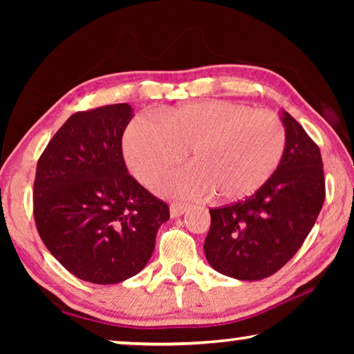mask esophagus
Wrapping results in <instances>:
<instances>
[{
	"mask_svg": "<svg viewBox=\"0 0 354 354\" xmlns=\"http://www.w3.org/2000/svg\"><path fill=\"white\" fill-rule=\"evenodd\" d=\"M185 207L184 205H179V203H171L170 205V215L173 218H178V217H181V215L185 212Z\"/></svg>",
	"mask_w": 354,
	"mask_h": 354,
	"instance_id": "obj_1",
	"label": "esophagus"
}]
</instances>
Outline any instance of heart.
Wrapping results in <instances>:
<instances>
[{"label":"heart","mask_w":354,"mask_h":354,"mask_svg":"<svg viewBox=\"0 0 354 354\" xmlns=\"http://www.w3.org/2000/svg\"><path fill=\"white\" fill-rule=\"evenodd\" d=\"M286 128L268 111L231 101L190 103L160 113L159 122L136 117L123 136V154L133 175L149 184L181 164L192 167L156 183L159 194L178 200L232 203L259 190L284 158Z\"/></svg>","instance_id":"heart-1"}]
</instances>
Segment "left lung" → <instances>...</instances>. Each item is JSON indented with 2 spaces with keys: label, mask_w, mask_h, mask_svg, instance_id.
Returning <instances> with one entry per match:
<instances>
[{
  "label": "left lung",
  "mask_w": 354,
  "mask_h": 354,
  "mask_svg": "<svg viewBox=\"0 0 354 354\" xmlns=\"http://www.w3.org/2000/svg\"><path fill=\"white\" fill-rule=\"evenodd\" d=\"M287 145L273 176L245 201L212 207L205 254L226 277L257 281L286 266L313 230L325 201L320 148L283 112Z\"/></svg>",
  "instance_id": "8db88e82"
}]
</instances>
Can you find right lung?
Here are the masks:
<instances>
[{
	"label": "right lung",
	"mask_w": 354,
	"mask_h": 354,
	"mask_svg": "<svg viewBox=\"0 0 354 354\" xmlns=\"http://www.w3.org/2000/svg\"><path fill=\"white\" fill-rule=\"evenodd\" d=\"M133 118L127 103L71 115L48 142L34 179V220L50 253L93 284L139 273L153 254L159 226L170 218L129 175L122 137Z\"/></svg>",
	"instance_id": "1"
}]
</instances>
